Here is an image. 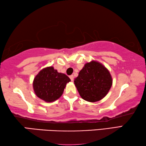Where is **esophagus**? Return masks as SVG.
Here are the masks:
<instances>
[{"instance_id": "esophagus-1", "label": "esophagus", "mask_w": 146, "mask_h": 146, "mask_svg": "<svg viewBox=\"0 0 146 146\" xmlns=\"http://www.w3.org/2000/svg\"><path fill=\"white\" fill-rule=\"evenodd\" d=\"M70 79H71V81H73V79H74V76H73V75H70Z\"/></svg>"}]
</instances>
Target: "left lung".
Wrapping results in <instances>:
<instances>
[{
	"instance_id": "obj_1",
	"label": "left lung",
	"mask_w": 146,
	"mask_h": 146,
	"mask_svg": "<svg viewBox=\"0 0 146 146\" xmlns=\"http://www.w3.org/2000/svg\"><path fill=\"white\" fill-rule=\"evenodd\" d=\"M74 83L80 97L88 102L102 100L112 86L110 71L98 62L92 60L86 63L80 71Z\"/></svg>"
}]
</instances>
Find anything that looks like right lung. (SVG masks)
<instances>
[{
	"mask_svg": "<svg viewBox=\"0 0 146 146\" xmlns=\"http://www.w3.org/2000/svg\"><path fill=\"white\" fill-rule=\"evenodd\" d=\"M71 80L64 73H58L52 66L42 69L34 78L33 87L37 97L46 102L60 98L67 83Z\"/></svg>",
	"mask_w": 146,
	"mask_h": 146,
	"instance_id": "right-lung-1",
	"label": "right lung"
}]
</instances>
